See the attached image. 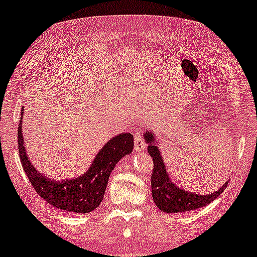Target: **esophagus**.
Instances as JSON below:
<instances>
[{"label":"esophagus","instance_id":"34e87169","mask_svg":"<svg viewBox=\"0 0 257 257\" xmlns=\"http://www.w3.org/2000/svg\"><path fill=\"white\" fill-rule=\"evenodd\" d=\"M135 147H136V151H138V152L146 149V142L145 139H144L142 128H138L137 130V132L135 133Z\"/></svg>","mask_w":257,"mask_h":257}]
</instances>
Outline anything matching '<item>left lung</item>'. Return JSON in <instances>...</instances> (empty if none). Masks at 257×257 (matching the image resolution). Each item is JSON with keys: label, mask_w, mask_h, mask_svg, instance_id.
I'll list each match as a JSON object with an SVG mask.
<instances>
[{"label": "left lung", "mask_w": 257, "mask_h": 257, "mask_svg": "<svg viewBox=\"0 0 257 257\" xmlns=\"http://www.w3.org/2000/svg\"><path fill=\"white\" fill-rule=\"evenodd\" d=\"M146 143L149 144L147 151L153 159V171L151 177V186H152V198L157 207L165 213H181L188 212L196 208H201L209 205L215 200L227 187V182L219 191L212 194L200 195L195 193L182 191L171 181L170 175L166 172V166L164 165L159 147L156 145V139L152 132L146 131L144 135Z\"/></svg>", "instance_id": "obj_1"}]
</instances>
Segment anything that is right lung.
Instances as JSON below:
<instances>
[{"instance_id":"add662e5","label":"right lung","mask_w":257,"mask_h":257,"mask_svg":"<svg viewBox=\"0 0 257 257\" xmlns=\"http://www.w3.org/2000/svg\"><path fill=\"white\" fill-rule=\"evenodd\" d=\"M21 124L22 121L20 120L17 133L20 159L30 184L45 201L68 212L84 214L96 209L104 198L108 177L115 164L133 150V136L131 133H121L108 140L86 173L73 180L52 181L40 173L28 159Z\"/></svg>"}]
</instances>
